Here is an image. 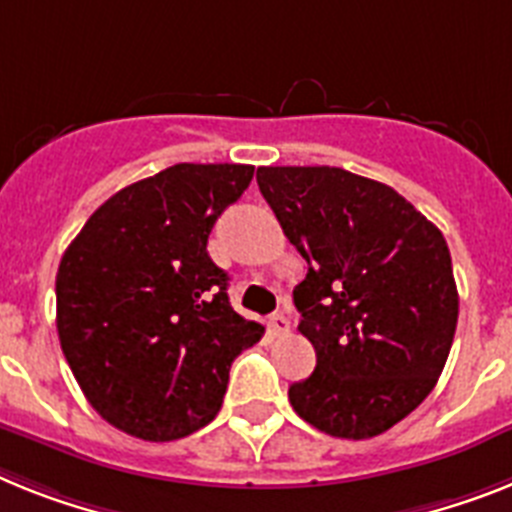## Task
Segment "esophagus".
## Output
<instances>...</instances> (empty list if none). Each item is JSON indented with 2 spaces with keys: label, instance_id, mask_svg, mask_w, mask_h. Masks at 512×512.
I'll list each match as a JSON object with an SVG mask.
<instances>
[{
  "label": "esophagus",
  "instance_id": "esophagus-1",
  "mask_svg": "<svg viewBox=\"0 0 512 512\" xmlns=\"http://www.w3.org/2000/svg\"><path fill=\"white\" fill-rule=\"evenodd\" d=\"M268 328L273 336H286V333L291 330V320L286 315H273L268 320Z\"/></svg>",
  "mask_w": 512,
  "mask_h": 512
}]
</instances>
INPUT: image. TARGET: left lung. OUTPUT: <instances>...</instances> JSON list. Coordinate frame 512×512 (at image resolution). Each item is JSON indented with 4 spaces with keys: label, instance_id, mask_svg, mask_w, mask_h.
Listing matches in <instances>:
<instances>
[{
    "label": "left lung",
    "instance_id": "1",
    "mask_svg": "<svg viewBox=\"0 0 512 512\" xmlns=\"http://www.w3.org/2000/svg\"><path fill=\"white\" fill-rule=\"evenodd\" d=\"M257 184L309 265L294 304L317 367L291 385V406L343 440L388 432L432 393L453 346L445 236L393 187L336 166H263Z\"/></svg>",
    "mask_w": 512,
    "mask_h": 512
}]
</instances>
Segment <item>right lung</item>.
I'll list each match as a JSON object with an SVG mask.
<instances>
[{
  "mask_svg": "<svg viewBox=\"0 0 512 512\" xmlns=\"http://www.w3.org/2000/svg\"><path fill=\"white\" fill-rule=\"evenodd\" d=\"M244 163H176L109 197L64 249L57 330L98 414L171 442L221 411L236 356L265 328L236 315L208 255L223 210L252 182Z\"/></svg>",
  "mask_w": 512,
  "mask_h": 512,
  "instance_id": "1",
  "label": "right lung"
}]
</instances>
